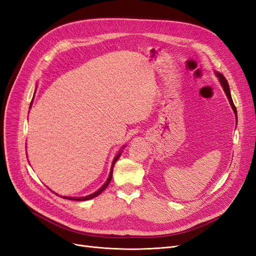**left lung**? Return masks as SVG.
<instances>
[{"instance_id":"left-lung-1","label":"left lung","mask_w":256,"mask_h":256,"mask_svg":"<svg viewBox=\"0 0 256 256\" xmlns=\"http://www.w3.org/2000/svg\"><path fill=\"white\" fill-rule=\"evenodd\" d=\"M214 74H216V76H218V80H219V82H220V85L223 88V90H224V92H226V97H228V102H230V106H232V109H233V111H234V113H235V115H236V122H237V110H236V106H234L233 99H232V96H230V90L228 83L226 79L224 78V76H223L221 72H214Z\"/></svg>"}]
</instances>
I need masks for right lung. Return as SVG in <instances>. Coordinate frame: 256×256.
<instances>
[{
    "label": "right lung",
    "mask_w": 256,
    "mask_h": 256,
    "mask_svg": "<svg viewBox=\"0 0 256 256\" xmlns=\"http://www.w3.org/2000/svg\"><path fill=\"white\" fill-rule=\"evenodd\" d=\"M36 92V90H35ZM32 104H33V100H32V102H30V108H32ZM125 148V145H124L122 147V150L116 154V156L114 157V159H113V162H112V166H111V170H110V174H109V177H108V180H106V182L102 186V187H100L96 192H94V193H92V194H88V196H80V198H72V196H62V198H66V200H90V198H96V196H98L100 193H102L104 190H106V188L108 187V186H109V184H110V182H111V180H112V173H113V168H114V164H116V161H118V159L120 158V156L122 154V150Z\"/></svg>",
    "instance_id": "1"
}]
</instances>
